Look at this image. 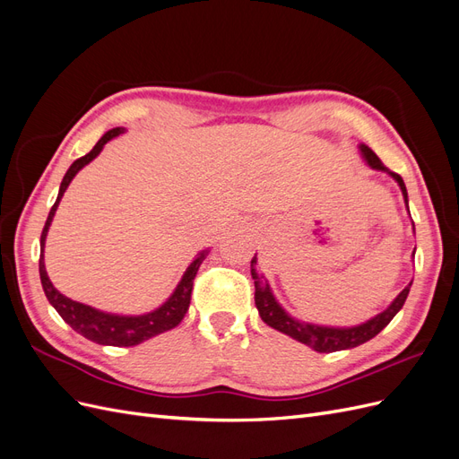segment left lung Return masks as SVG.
Listing matches in <instances>:
<instances>
[{
	"label": "left lung",
	"instance_id": "left-lung-1",
	"mask_svg": "<svg viewBox=\"0 0 459 459\" xmlns=\"http://www.w3.org/2000/svg\"><path fill=\"white\" fill-rule=\"evenodd\" d=\"M359 151H362V157L366 159V162L375 170H381L391 174L400 189L402 195H404L406 206H408V191L404 186V179H402L396 172H391L386 166L381 162V159L375 155V152L368 147V145H359ZM410 212V211H408ZM251 275L255 280V304L258 308V314L262 317L264 324H268L270 327L285 333V335L293 337L295 341L310 346L316 352H337V351H346V349H354V346H359L368 342L369 339H373L377 333H381L391 319L400 312V308L404 307V302L408 299L410 287H404V290L391 302V307L386 310H383L381 314H377L375 317L368 319L366 324H359L354 327H327V325H314V324H304L300 319H295L293 316H289L281 304L275 300L272 289L268 285V281L264 280V275L258 273L256 270V255L251 260Z\"/></svg>",
	"mask_w": 459,
	"mask_h": 459
}]
</instances>
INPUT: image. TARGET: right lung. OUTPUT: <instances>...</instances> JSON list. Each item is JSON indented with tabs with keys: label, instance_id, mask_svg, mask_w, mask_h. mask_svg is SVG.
Instances as JSON below:
<instances>
[{
	"label": "right lung",
	"instance_id": "right-lung-1",
	"mask_svg": "<svg viewBox=\"0 0 459 459\" xmlns=\"http://www.w3.org/2000/svg\"><path fill=\"white\" fill-rule=\"evenodd\" d=\"M124 132V128H113L108 130L100 142L95 143V147L88 152V155L80 157L78 160H74L71 164V169L66 170L61 187H59V195L55 204L51 206L49 216L46 220L44 231H41L39 238V280H41V287H44V293L49 300L51 307L59 312V316L65 319V322L71 325L76 333H80L82 337H86L97 344H107V346H135L140 344L151 337L160 335V333L174 329L179 322H182L189 302H191V290H193V280H195L197 270L203 264V260L206 258L208 251H203L197 255V258L193 260L182 281L178 283L176 290L170 295V299L166 300L162 307H159L157 310L142 314V316H118V314H108V312H101L95 310L88 304L76 302L73 299H68L65 295H61L57 289L53 287V283L49 281L48 272H46V264H44V247H46V238L49 226L53 221L55 211H57L59 201L63 199L65 191L68 187V184L73 182V178L84 169L88 162H91L100 152L103 151V145L107 142L113 140V137L120 135Z\"/></svg>",
	"mask_w": 459,
	"mask_h": 459
}]
</instances>
